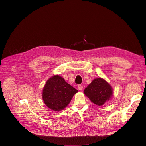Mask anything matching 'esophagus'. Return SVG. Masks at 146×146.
I'll return each mask as SVG.
<instances>
[{
	"label": "esophagus",
	"instance_id": "obj_1",
	"mask_svg": "<svg viewBox=\"0 0 146 146\" xmlns=\"http://www.w3.org/2000/svg\"><path fill=\"white\" fill-rule=\"evenodd\" d=\"M77 87H78V90H82V88H83L82 86H81V85H80H80H78Z\"/></svg>",
	"mask_w": 146,
	"mask_h": 146
}]
</instances>
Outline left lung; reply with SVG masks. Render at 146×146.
<instances>
[{"label": "left lung", "mask_w": 146, "mask_h": 146, "mask_svg": "<svg viewBox=\"0 0 146 146\" xmlns=\"http://www.w3.org/2000/svg\"><path fill=\"white\" fill-rule=\"evenodd\" d=\"M84 94L95 105L101 106L110 99L113 89L105 80L98 78L94 79L84 90Z\"/></svg>", "instance_id": "1"}]
</instances>
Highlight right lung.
Returning a JSON list of instances; mask_svg holds the SVG:
<instances>
[{
	"label": "right lung",
	"instance_id": "obj_1",
	"mask_svg": "<svg viewBox=\"0 0 146 146\" xmlns=\"http://www.w3.org/2000/svg\"><path fill=\"white\" fill-rule=\"evenodd\" d=\"M78 91L67 83L64 78L56 75L46 82L43 99L46 106L54 111L64 110Z\"/></svg>",
	"mask_w": 146,
	"mask_h": 146
}]
</instances>
